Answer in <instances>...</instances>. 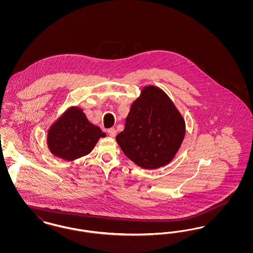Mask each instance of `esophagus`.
<instances>
[{
  "label": "esophagus",
  "instance_id": "obj_1",
  "mask_svg": "<svg viewBox=\"0 0 253 253\" xmlns=\"http://www.w3.org/2000/svg\"><path fill=\"white\" fill-rule=\"evenodd\" d=\"M107 132H108L109 135H110L111 137H115L116 134H117V131H116L115 128H110V129L107 130Z\"/></svg>",
  "mask_w": 253,
  "mask_h": 253
}]
</instances>
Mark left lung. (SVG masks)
<instances>
[{"label":"left lung","mask_w":253,"mask_h":253,"mask_svg":"<svg viewBox=\"0 0 253 253\" xmlns=\"http://www.w3.org/2000/svg\"><path fill=\"white\" fill-rule=\"evenodd\" d=\"M185 136V121L167 94L145 86L131 106L117 142L137 166L157 169L169 163Z\"/></svg>","instance_id":"8db88e82"}]
</instances>
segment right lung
I'll return each instance as SVG.
<instances>
[{
  "instance_id": "right-lung-1",
  "label": "right lung",
  "mask_w": 253,
  "mask_h": 253,
  "mask_svg": "<svg viewBox=\"0 0 253 253\" xmlns=\"http://www.w3.org/2000/svg\"><path fill=\"white\" fill-rule=\"evenodd\" d=\"M106 134L87 120L83 109L71 107L53 123L47 133L50 152L67 161L91 153Z\"/></svg>"
}]
</instances>
